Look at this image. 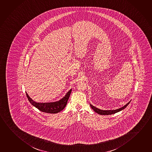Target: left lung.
<instances>
[{"mask_svg": "<svg viewBox=\"0 0 152 152\" xmlns=\"http://www.w3.org/2000/svg\"><path fill=\"white\" fill-rule=\"evenodd\" d=\"M131 102V101L129 102V103H127L126 105H124V106H123L122 107L119 108L118 109L114 110H102L99 109L98 108L95 107L93 105H91L90 104V106L91 107V108L98 114L102 115H111L116 113L119 112L120 111H121L122 110H124L125 108L128 106L129 104Z\"/></svg>", "mask_w": 152, "mask_h": 152, "instance_id": "obj_1", "label": "left lung"}]
</instances>
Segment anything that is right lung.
Masks as SVG:
<instances>
[{
    "instance_id": "add662e5",
    "label": "right lung",
    "mask_w": 152,
    "mask_h": 152,
    "mask_svg": "<svg viewBox=\"0 0 152 152\" xmlns=\"http://www.w3.org/2000/svg\"><path fill=\"white\" fill-rule=\"evenodd\" d=\"M72 91V88L70 89L66 93L65 96H64L63 98L59 99V101L50 103H37L35 101H33L26 92V94L28 101H29L31 104L35 106V107L37 108L42 112L56 114L60 112L65 107Z\"/></svg>"
}]
</instances>
